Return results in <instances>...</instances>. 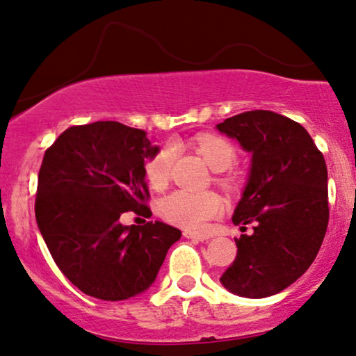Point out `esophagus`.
Returning a JSON list of instances; mask_svg holds the SVG:
<instances>
[{
  "instance_id": "34e87169",
  "label": "esophagus",
  "mask_w": 356,
  "mask_h": 356,
  "mask_svg": "<svg viewBox=\"0 0 356 356\" xmlns=\"http://www.w3.org/2000/svg\"><path fill=\"white\" fill-rule=\"evenodd\" d=\"M184 237H185V238H190V240H195V242H203V240H207V237H203V235L188 232V230H185Z\"/></svg>"
}]
</instances>
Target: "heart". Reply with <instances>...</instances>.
<instances>
[{
	"instance_id": "b5f03b06",
	"label": "heart",
	"mask_w": 356,
	"mask_h": 356,
	"mask_svg": "<svg viewBox=\"0 0 356 356\" xmlns=\"http://www.w3.org/2000/svg\"><path fill=\"white\" fill-rule=\"evenodd\" d=\"M195 152L208 164L213 171L222 172L234 166L237 161V148L230 140L221 135L202 134L192 140ZM176 158V147L171 143L163 145L145 163V176L153 188L161 190L171 179V169ZM218 184L224 188L232 190L235 179L232 176H222ZM224 209L222 200L214 192L192 193L185 190H177L168 195L161 202L159 213L168 222L187 229L190 232H203L211 219L221 216Z\"/></svg>"
}]
</instances>
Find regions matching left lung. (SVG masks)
Returning a JSON list of instances; mask_svg holds the SVG:
<instances>
[{"label":"left lung","mask_w":356,"mask_h":356,"mask_svg":"<svg viewBox=\"0 0 356 356\" xmlns=\"http://www.w3.org/2000/svg\"><path fill=\"white\" fill-rule=\"evenodd\" d=\"M252 153V171L232 221L237 257L221 282L235 295L264 298L293 284L316 258L329 222L327 168L307 129L254 109L216 126Z\"/></svg>","instance_id":"obj_1"}]
</instances>
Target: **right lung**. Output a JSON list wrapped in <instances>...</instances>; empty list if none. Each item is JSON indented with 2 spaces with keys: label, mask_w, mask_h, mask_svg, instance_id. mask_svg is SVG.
<instances>
[{
  "label": "right lung",
  "mask_w": 356,
  "mask_h": 356,
  "mask_svg": "<svg viewBox=\"0 0 356 356\" xmlns=\"http://www.w3.org/2000/svg\"><path fill=\"white\" fill-rule=\"evenodd\" d=\"M147 132L121 122L72 126L44 152L35 218L61 273L90 297L119 302L154 282L180 230L164 222L122 226V213L152 216Z\"/></svg>",
  "instance_id": "1"
}]
</instances>
